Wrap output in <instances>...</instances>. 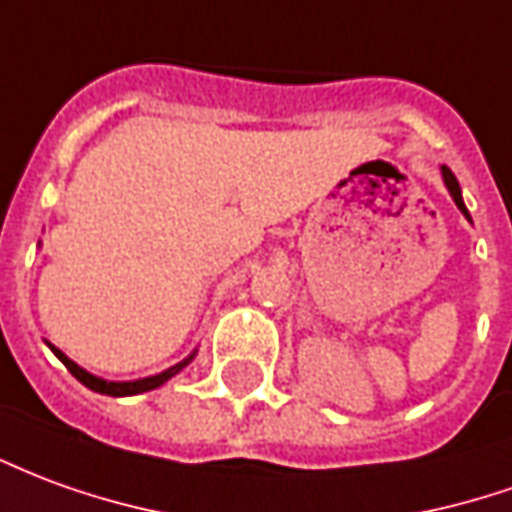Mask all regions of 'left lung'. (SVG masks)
I'll list each match as a JSON object with an SVG mask.
<instances>
[{
  "mask_svg": "<svg viewBox=\"0 0 512 512\" xmlns=\"http://www.w3.org/2000/svg\"><path fill=\"white\" fill-rule=\"evenodd\" d=\"M441 174H443V182H446V188H449V194H452V199H455V205L460 207V213H463V216H466V219L471 221L466 205H463V194H460V185H457V177H455V174H452V169H446V166H441Z\"/></svg>",
  "mask_w": 512,
  "mask_h": 512,
  "instance_id": "1",
  "label": "left lung"
}]
</instances>
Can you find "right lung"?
Segmentation results:
<instances>
[{
	"mask_svg": "<svg viewBox=\"0 0 512 512\" xmlns=\"http://www.w3.org/2000/svg\"><path fill=\"white\" fill-rule=\"evenodd\" d=\"M49 349H52V352H55L60 360H63V366L69 368L71 374H74V377H77V380H80L85 388H91V391H96V393H107V396H135V393L155 391V388H160L163 382H169L174 374H180L182 368H185L188 363H191V360H194V355L185 357V360H182V363H177V366L166 368V371H160V374H155V377H144V380L107 382V380H102V377H94V374H88L85 368H80L77 363H74V360H69V357L63 355V352H60L57 346H52V343H49Z\"/></svg>",
	"mask_w": 512,
	"mask_h": 512,
	"instance_id": "obj_1",
	"label": "right lung"
}]
</instances>
